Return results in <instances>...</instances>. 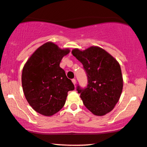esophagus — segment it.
Instances as JSON below:
<instances>
[{"mask_svg": "<svg viewBox=\"0 0 147 147\" xmlns=\"http://www.w3.org/2000/svg\"><path fill=\"white\" fill-rule=\"evenodd\" d=\"M72 82H73V83L74 84V85H75V84H76V79H74V78H73V79H72Z\"/></svg>", "mask_w": 147, "mask_h": 147, "instance_id": "34e87169", "label": "esophagus"}]
</instances>
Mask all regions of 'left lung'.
Wrapping results in <instances>:
<instances>
[{
  "instance_id": "8db88e82",
  "label": "left lung",
  "mask_w": 147,
  "mask_h": 147,
  "mask_svg": "<svg viewBox=\"0 0 147 147\" xmlns=\"http://www.w3.org/2000/svg\"><path fill=\"white\" fill-rule=\"evenodd\" d=\"M72 54L82 64L87 76L86 87L82 88L78 84L76 86L84 105L97 116L111 112L123 90V76L119 63L104 49L97 47L83 51L75 49Z\"/></svg>"
}]
</instances>
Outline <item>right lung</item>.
<instances>
[{
	"mask_svg": "<svg viewBox=\"0 0 147 147\" xmlns=\"http://www.w3.org/2000/svg\"><path fill=\"white\" fill-rule=\"evenodd\" d=\"M69 49H61L53 42L39 47L24 65L22 85L24 96L35 111L52 116L65 104L67 93L74 84L60 67Z\"/></svg>",
	"mask_w": 147,
	"mask_h": 147,
	"instance_id": "right-lung-1",
	"label": "right lung"
}]
</instances>
